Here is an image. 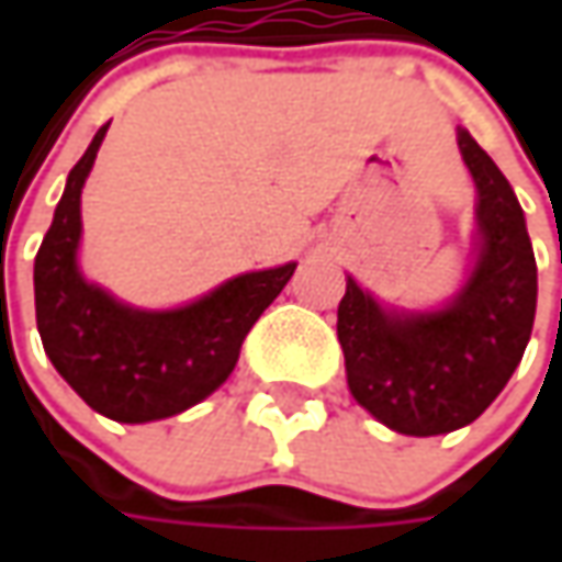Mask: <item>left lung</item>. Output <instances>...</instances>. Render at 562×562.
I'll return each instance as SVG.
<instances>
[{
  "mask_svg": "<svg viewBox=\"0 0 562 562\" xmlns=\"http://www.w3.org/2000/svg\"><path fill=\"white\" fill-rule=\"evenodd\" d=\"M475 181V249L463 288L435 310L384 306L347 274L337 306L347 387L400 435L431 438L475 422L507 387L535 325L538 266L504 171L457 127Z\"/></svg>",
  "mask_w": 562,
  "mask_h": 562,
  "instance_id": "8db88e82",
  "label": "left lung"
}]
</instances>
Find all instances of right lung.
Returning a JSON list of instances; mask_svg holds the SVG:
<instances>
[{
	"label": "right lung",
	"instance_id": "right-lung-1",
	"mask_svg": "<svg viewBox=\"0 0 562 562\" xmlns=\"http://www.w3.org/2000/svg\"><path fill=\"white\" fill-rule=\"evenodd\" d=\"M109 124L71 168L33 262L36 328L55 372L90 409L127 425L178 416L218 391L244 337L284 291L296 262L244 271L175 310H140L83 278L80 193Z\"/></svg>",
	"mask_w": 562,
	"mask_h": 562
}]
</instances>
